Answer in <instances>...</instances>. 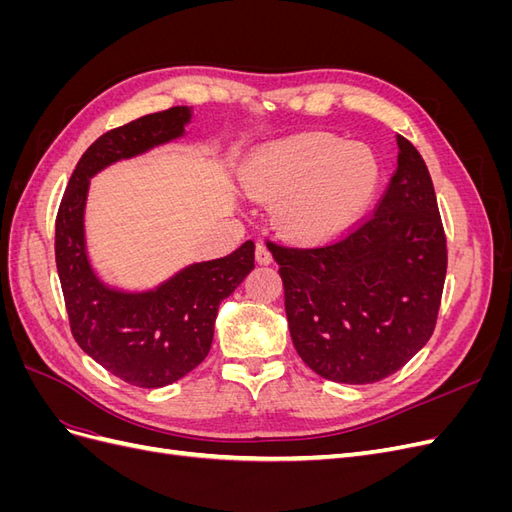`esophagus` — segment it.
Wrapping results in <instances>:
<instances>
[{
    "label": "esophagus",
    "mask_w": 512,
    "mask_h": 512,
    "mask_svg": "<svg viewBox=\"0 0 512 512\" xmlns=\"http://www.w3.org/2000/svg\"><path fill=\"white\" fill-rule=\"evenodd\" d=\"M256 262L258 265H271L273 262V256H271V252H269V247H267V243H256Z\"/></svg>",
    "instance_id": "34e87169"
}]
</instances>
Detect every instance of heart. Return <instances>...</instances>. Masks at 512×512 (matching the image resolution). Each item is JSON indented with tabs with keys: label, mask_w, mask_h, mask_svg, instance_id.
<instances>
[{
	"label": "heart",
	"mask_w": 512,
	"mask_h": 512,
	"mask_svg": "<svg viewBox=\"0 0 512 512\" xmlns=\"http://www.w3.org/2000/svg\"><path fill=\"white\" fill-rule=\"evenodd\" d=\"M243 181L256 198L277 200V226L290 237L318 241L361 218L378 190L380 164L363 143L303 134L256 153Z\"/></svg>",
	"instance_id": "obj_1"
}]
</instances>
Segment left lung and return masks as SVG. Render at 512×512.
<instances>
[{"mask_svg":"<svg viewBox=\"0 0 512 512\" xmlns=\"http://www.w3.org/2000/svg\"><path fill=\"white\" fill-rule=\"evenodd\" d=\"M397 170L376 213L318 245H277L292 344L318 376L389 378L436 329L446 237L425 160L397 134Z\"/></svg>","mask_w":512,"mask_h":512,"instance_id":"obj_1","label":"left lung"}]
</instances>
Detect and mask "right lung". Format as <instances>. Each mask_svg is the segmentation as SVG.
<instances>
[{"mask_svg": "<svg viewBox=\"0 0 512 512\" xmlns=\"http://www.w3.org/2000/svg\"><path fill=\"white\" fill-rule=\"evenodd\" d=\"M192 108L173 106L102 134L76 164L55 222V262L76 344L123 382L160 389L205 361L220 303L254 269V241L224 258L194 262L160 286H106L87 256L89 179L185 134Z\"/></svg>", "mask_w": 512, "mask_h": 512, "instance_id": "obj_1", "label": "right lung"}]
</instances>
